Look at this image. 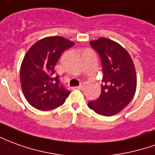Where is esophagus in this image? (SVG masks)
Instances as JSON below:
<instances>
[{
	"label": "esophagus",
	"mask_w": 155,
	"mask_h": 155,
	"mask_svg": "<svg viewBox=\"0 0 155 155\" xmlns=\"http://www.w3.org/2000/svg\"><path fill=\"white\" fill-rule=\"evenodd\" d=\"M77 88L79 89V90H81V91L84 90V88H85V83H84V82H81V85H79Z\"/></svg>",
	"instance_id": "1"
}]
</instances>
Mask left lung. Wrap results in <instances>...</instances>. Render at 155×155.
Instances as JSON below:
<instances>
[{"mask_svg":"<svg viewBox=\"0 0 155 155\" xmlns=\"http://www.w3.org/2000/svg\"><path fill=\"white\" fill-rule=\"evenodd\" d=\"M90 44L100 55L103 84L99 98L89 101L88 107L99 115H115L129 104L136 91L133 59L124 48L106 38L92 40Z\"/></svg>","mask_w":155,"mask_h":155,"instance_id":"1","label":"left lung"}]
</instances>
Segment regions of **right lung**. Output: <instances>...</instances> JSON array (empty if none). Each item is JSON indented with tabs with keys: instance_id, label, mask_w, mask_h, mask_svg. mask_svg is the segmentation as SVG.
I'll list each match as a JSON object with an SVG mask.
<instances>
[{
	"instance_id": "1",
	"label": "right lung",
	"mask_w": 155,
	"mask_h": 155,
	"mask_svg": "<svg viewBox=\"0 0 155 155\" xmlns=\"http://www.w3.org/2000/svg\"><path fill=\"white\" fill-rule=\"evenodd\" d=\"M74 44L63 37H47L36 42L26 53L20 81L25 98L32 107L48 111L64 103L70 92L59 84L54 66L63 52Z\"/></svg>"
}]
</instances>
